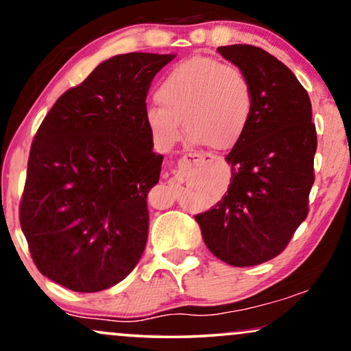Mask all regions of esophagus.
Masks as SVG:
<instances>
[{"instance_id":"esophagus-1","label":"esophagus","mask_w":351,"mask_h":351,"mask_svg":"<svg viewBox=\"0 0 351 351\" xmlns=\"http://www.w3.org/2000/svg\"><path fill=\"white\" fill-rule=\"evenodd\" d=\"M212 156H208V154H202V152H191V154H186L181 158L180 162L183 163H188V165H202L205 162H210L212 160Z\"/></svg>"}]
</instances>
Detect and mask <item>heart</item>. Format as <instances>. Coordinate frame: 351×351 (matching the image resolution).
<instances>
[{
    "label": "heart",
    "instance_id": "obj_1",
    "mask_svg": "<svg viewBox=\"0 0 351 351\" xmlns=\"http://www.w3.org/2000/svg\"><path fill=\"white\" fill-rule=\"evenodd\" d=\"M158 104L146 109V125L163 149L181 138V120L193 143L224 151L236 146L249 128L254 90L239 67L207 56L175 65L156 91Z\"/></svg>",
    "mask_w": 351,
    "mask_h": 351
}]
</instances>
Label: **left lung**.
Returning a JSON list of instances; mask_svg holds the SVG:
<instances>
[{
	"label": "left lung",
	"instance_id": "8db88e82",
	"mask_svg": "<svg viewBox=\"0 0 351 351\" xmlns=\"http://www.w3.org/2000/svg\"><path fill=\"white\" fill-rule=\"evenodd\" d=\"M218 53L249 77L254 112L226 156L228 193L195 221L208 250L242 268L278 256L306 218L317 138L310 96L281 60L252 45Z\"/></svg>",
	"mask_w": 351,
	"mask_h": 351
}]
</instances>
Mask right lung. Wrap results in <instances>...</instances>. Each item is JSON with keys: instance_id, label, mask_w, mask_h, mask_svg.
<instances>
[{"instance_id": "obj_1", "label": "right lung", "mask_w": 351, "mask_h": 351, "mask_svg": "<svg viewBox=\"0 0 351 351\" xmlns=\"http://www.w3.org/2000/svg\"><path fill=\"white\" fill-rule=\"evenodd\" d=\"M173 54L128 53L97 65L56 101L30 147L19 208L36 268L75 292H99L138 265L147 193L163 156L152 151L146 97Z\"/></svg>"}]
</instances>
